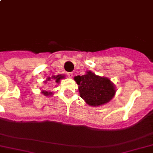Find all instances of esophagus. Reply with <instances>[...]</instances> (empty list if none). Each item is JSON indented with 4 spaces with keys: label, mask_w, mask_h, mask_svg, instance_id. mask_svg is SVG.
<instances>
[{
    "label": "esophagus",
    "mask_w": 153,
    "mask_h": 153,
    "mask_svg": "<svg viewBox=\"0 0 153 153\" xmlns=\"http://www.w3.org/2000/svg\"><path fill=\"white\" fill-rule=\"evenodd\" d=\"M67 75H68V78L71 79V78L73 77V73L72 72H69V73H68V74H67Z\"/></svg>",
    "instance_id": "obj_1"
}]
</instances>
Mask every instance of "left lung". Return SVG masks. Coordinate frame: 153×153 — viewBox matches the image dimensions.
<instances>
[{"instance_id":"obj_1","label":"left lung","mask_w":153,"mask_h":153,"mask_svg":"<svg viewBox=\"0 0 153 153\" xmlns=\"http://www.w3.org/2000/svg\"><path fill=\"white\" fill-rule=\"evenodd\" d=\"M74 80L79 85L80 96L89 106H97L107 103L116 92L115 85L110 79L96 75L91 71L82 76H75Z\"/></svg>"}]
</instances>
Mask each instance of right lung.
<instances>
[{"mask_svg": "<svg viewBox=\"0 0 153 153\" xmlns=\"http://www.w3.org/2000/svg\"><path fill=\"white\" fill-rule=\"evenodd\" d=\"M64 78H65V76H64V75H62V74H58V75H57V76H52L51 78H48V79H47V81H50L51 80V79H53L55 80V82L59 83L60 82V80H61V79H63ZM42 93H43V95H45L46 96H51V95L53 94L51 92H47V91H43V92H42Z\"/></svg>", "mask_w": 153, "mask_h": 153, "instance_id": "obj_1", "label": "right lung"}]
</instances>
